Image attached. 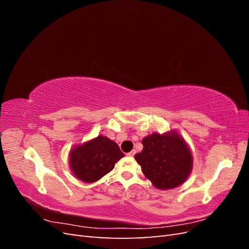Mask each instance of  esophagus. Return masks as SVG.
Instances as JSON below:
<instances>
[{
	"mask_svg": "<svg viewBox=\"0 0 249 249\" xmlns=\"http://www.w3.org/2000/svg\"><path fill=\"white\" fill-rule=\"evenodd\" d=\"M135 154H136V150H132V152H130L129 154H127V156H130V157H134L135 156Z\"/></svg>",
	"mask_w": 249,
	"mask_h": 249,
	"instance_id": "obj_1",
	"label": "esophagus"
}]
</instances>
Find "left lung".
<instances>
[{
    "mask_svg": "<svg viewBox=\"0 0 249 249\" xmlns=\"http://www.w3.org/2000/svg\"><path fill=\"white\" fill-rule=\"evenodd\" d=\"M143 149L135 155L141 169L158 189L182 185L192 169V155L185 141L175 132L154 133L142 140Z\"/></svg>",
    "mask_w": 249,
    "mask_h": 249,
    "instance_id": "left-lung-1",
    "label": "left lung"
}]
</instances>
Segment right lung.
<instances>
[{
  "label": "right lung",
  "mask_w": 249,
  "mask_h": 249,
  "mask_svg": "<svg viewBox=\"0 0 249 249\" xmlns=\"http://www.w3.org/2000/svg\"><path fill=\"white\" fill-rule=\"evenodd\" d=\"M124 156L114 141L99 136L71 149L70 164L79 179L93 183L114 168L115 163Z\"/></svg>",
  "instance_id": "right-lung-1"
}]
</instances>
